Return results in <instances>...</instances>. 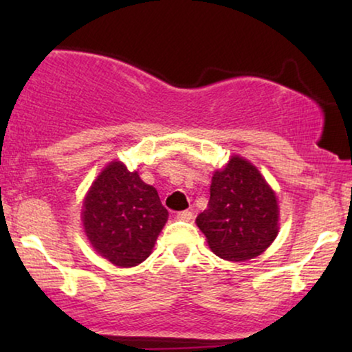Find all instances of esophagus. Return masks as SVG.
<instances>
[{
	"label": "esophagus",
	"instance_id": "esophagus-1",
	"mask_svg": "<svg viewBox=\"0 0 352 352\" xmlns=\"http://www.w3.org/2000/svg\"><path fill=\"white\" fill-rule=\"evenodd\" d=\"M176 218L179 221H190L192 219V211H189V210L179 211V213L176 214Z\"/></svg>",
	"mask_w": 352,
	"mask_h": 352
}]
</instances>
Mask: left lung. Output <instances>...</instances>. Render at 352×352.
<instances>
[{"mask_svg": "<svg viewBox=\"0 0 352 352\" xmlns=\"http://www.w3.org/2000/svg\"><path fill=\"white\" fill-rule=\"evenodd\" d=\"M195 223L219 258H256L277 237V197L256 166L234 155L223 170L214 171L208 206Z\"/></svg>", "mask_w": 352, "mask_h": 352, "instance_id": "1", "label": "left lung"}]
</instances>
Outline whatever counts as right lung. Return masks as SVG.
Wrapping results in <instances>:
<instances>
[{
    "mask_svg": "<svg viewBox=\"0 0 352 352\" xmlns=\"http://www.w3.org/2000/svg\"><path fill=\"white\" fill-rule=\"evenodd\" d=\"M81 219L86 237L100 256L120 267L141 264L152 253L168 219L155 187L112 162L86 195Z\"/></svg>",
    "mask_w": 352,
    "mask_h": 352,
    "instance_id": "obj_1",
    "label": "right lung"
}]
</instances>
